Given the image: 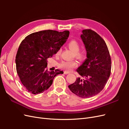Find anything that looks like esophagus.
<instances>
[{"label": "esophagus", "instance_id": "esophagus-1", "mask_svg": "<svg viewBox=\"0 0 129 129\" xmlns=\"http://www.w3.org/2000/svg\"><path fill=\"white\" fill-rule=\"evenodd\" d=\"M69 72H67V71H64V74H69Z\"/></svg>", "mask_w": 129, "mask_h": 129}]
</instances>
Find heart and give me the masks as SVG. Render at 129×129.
<instances>
[{"mask_svg": "<svg viewBox=\"0 0 129 129\" xmlns=\"http://www.w3.org/2000/svg\"><path fill=\"white\" fill-rule=\"evenodd\" d=\"M68 46L70 49L74 52L75 56L80 60H83L85 57L86 53L84 50H80V45L79 43L75 40L70 41L68 43ZM61 53V49H58L57 52V55H59ZM77 63L75 61H63L61 62L59 64L60 68L63 69L67 71H71L77 66Z\"/></svg>", "mask_w": 129, "mask_h": 129, "instance_id": "b5f03b06", "label": "heart"}]
</instances>
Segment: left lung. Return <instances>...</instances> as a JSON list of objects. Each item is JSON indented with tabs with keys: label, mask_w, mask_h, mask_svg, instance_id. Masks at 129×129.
Segmentation results:
<instances>
[{
	"label": "left lung",
	"mask_w": 129,
	"mask_h": 129,
	"mask_svg": "<svg viewBox=\"0 0 129 129\" xmlns=\"http://www.w3.org/2000/svg\"><path fill=\"white\" fill-rule=\"evenodd\" d=\"M81 38L87 52V58L76 69L82 77L68 85L72 92L87 99L102 90L110 77L111 60L104 40L95 31L83 29Z\"/></svg>",
	"instance_id": "obj_1"
}]
</instances>
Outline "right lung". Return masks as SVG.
<instances>
[{"mask_svg": "<svg viewBox=\"0 0 129 129\" xmlns=\"http://www.w3.org/2000/svg\"><path fill=\"white\" fill-rule=\"evenodd\" d=\"M69 31L45 30L27 36L19 47L15 57L18 75L28 92L38 94L47 90L54 78L62 71L47 69V59L56 53L67 41Z\"/></svg>", "mask_w": 129, "mask_h": 129, "instance_id": "1", "label": "right lung"}]
</instances>
